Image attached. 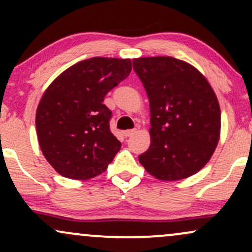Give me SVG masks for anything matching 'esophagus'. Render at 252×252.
Returning <instances> with one entry per match:
<instances>
[{
	"label": "esophagus",
	"instance_id": "obj_1",
	"mask_svg": "<svg viewBox=\"0 0 252 252\" xmlns=\"http://www.w3.org/2000/svg\"><path fill=\"white\" fill-rule=\"evenodd\" d=\"M136 131V129H129V130H124L123 131V136L124 137H129V136H131L134 132Z\"/></svg>",
	"mask_w": 252,
	"mask_h": 252
}]
</instances>
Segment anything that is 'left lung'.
<instances>
[{"mask_svg": "<svg viewBox=\"0 0 252 252\" xmlns=\"http://www.w3.org/2000/svg\"><path fill=\"white\" fill-rule=\"evenodd\" d=\"M149 98L150 146L138 156L162 181L194 175L206 166L220 138V106L198 68L173 57L132 60Z\"/></svg>", "mask_w": 252, "mask_h": 252, "instance_id": "left-lung-1", "label": "left lung"}]
</instances>
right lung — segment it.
I'll use <instances>...</instances> for the list:
<instances>
[{"mask_svg":"<svg viewBox=\"0 0 252 252\" xmlns=\"http://www.w3.org/2000/svg\"><path fill=\"white\" fill-rule=\"evenodd\" d=\"M131 60L94 57L83 60L50 84L36 109V135L46 160L60 175L88 180L102 174L120 152L110 131V90L129 76Z\"/></svg>","mask_w":252,"mask_h":252,"instance_id":"obj_1","label":"right lung"}]
</instances>
